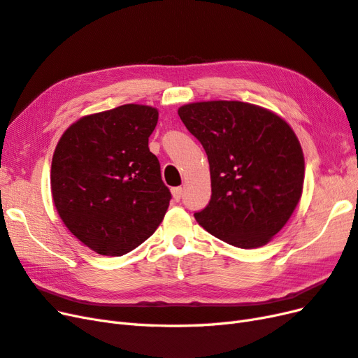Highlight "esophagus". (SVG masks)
Wrapping results in <instances>:
<instances>
[{
    "label": "esophagus",
    "instance_id": "34e87169",
    "mask_svg": "<svg viewBox=\"0 0 358 358\" xmlns=\"http://www.w3.org/2000/svg\"><path fill=\"white\" fill-rule=\"evenodd\" d=\"M171 194H173V199H175L176 201H179L182 199V194H183V189L180 187H176V188H171Z\"/></svg>",
    "mask_w": 358,
    "mask_h": 358
}]
</instances>
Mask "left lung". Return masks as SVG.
Returning <instances> with one entry per match:
<instances>
[{
	"mask_svg": "<svg viewBox=\"0 0 358 358\" xmlns=\"http://www.w3.org/2000/svg\"><path fill=\"white\" fill-rule=\"evenodd\" d=\"M179 117L209 159L212 197L194 213L206 231L242 249L264 246L297 208L305 157L285 119L243 101H200Z\"/></svg>",
	"mask_w": 358,
	"mask_h": 358,
	"instance_id": "obj_1",
	"label": "left lung"
}]
</instances>
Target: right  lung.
<instances>
[{"mask_svg":"<svg viewBox=\"0 0 358 358\" xmlns=\"http://www.w3.org/2000/svg\"><path fill=\"white\" fill-rule=\"evenodd\" d=\"M157 122L155 107L124 104L78 119L55 148L53 204L67 229L96 254L133 251L164 220L171 194L148 146Z\"/></svg>","mask_w":358,"mask_h":358,"instance_id":"obj_1","label":"right lung"}]
</instances>
